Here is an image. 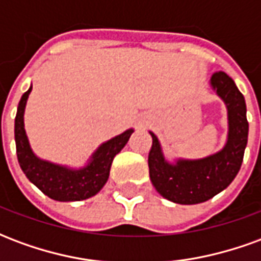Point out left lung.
I'll use <instances>...</instances> for the list:
<instances>
[{"mask_svg": "<svg viewBox=\"0 0 261 261\" xmlns=\"http://www.w3.org/2000/svg\"><path fill=\"white\" fill-rule=\"evenodd\" d=\"M211 86L228 109V141L222 151L198 161L179 159L175 165L165 161L153 133L148 155L149 177L156 192L177 204H198L213 198L229 186L241 169L247 144L249 123L245 97L224 71L211 76Z\"/></svg>", "mask_w": 261, "mask_h": 261, "instance_id": "8db88e82", "label": "left lung"}]
</instances>
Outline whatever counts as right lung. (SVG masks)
I'll return each mask as SVG.
<instances>
[{"mask_svg":"<svg viewBox=\"0 0 261 261\" xmlns=\"http://www.w3.org/2000/svg\"><path fill=\"white\" fill-rule=\"evenodd\" d=\"M31 91L32 86L20 97L15 117V142L20 169L39 190L57 201H81L95 196L108 181L113 158L123 149L134 130L124 131L102 144L82 169H68L42 161L32 152L23 128V112Z\"/></svg>","mask_w":261,"mask_h":261,"instance_id":"right-lung-1","label":"right lung"}]
</instances>
